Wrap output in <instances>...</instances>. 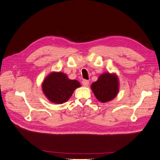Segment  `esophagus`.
<instances>
[{"instance_id":"obj_1","label":"esophagus","mask_w":160,"mask_h":160,"mask_svg":"<svg viewBox=\"0 0 160 160\" xmlns=\"http://www.w3.org/2000/svg\"><path fill=\"white\" fill-rule=\"evenodd\" d=\"M82 82L83 86H84V87H88L89 84V82L87 80H84Z\"/></svg>"}]
</instances>
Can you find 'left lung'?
Wrapping results in <instances>:
<instances>
[{
	"label": "left lung",
	"mask_w": 160,
	"mask_h": 160,
	"mask_svg": "<svg viewBox=\"0 0 160 160\" xmlns=\"http://www.w3.org/2000/svg\"><path fill=\"white\" fill-rule=\"evenodd\" d=\"M91 87L96 98L104 103L111 101L117 95L119 84L116 74L104 73Z\"/></svg>",
	"instance_id": "obj_1"
}]
</instances>
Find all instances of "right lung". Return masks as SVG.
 I'll return each instance as SVG.
<instances>
[{"instance_id":"right-lung-1","label":"right lung","mask_w":160,"mask_h":160,"mask_svg":"<svg viewBox=\"0 0 160 160\" xmlns=\"http://www.w3.org/2000/svg\"><path fill=\"white\" fill-rule=\"evenodd\" d=\"M80 87L78 81L69 80L62 72H52L42 83V91L50 102L61 104L68 101L76 88Z\"/></svg>"}]
</instances>
